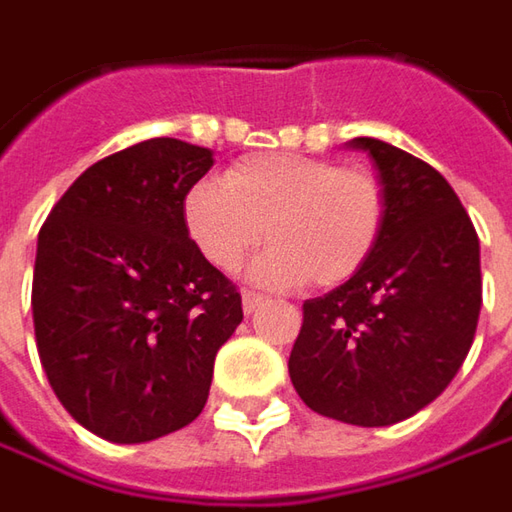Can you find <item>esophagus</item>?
<instances>
[{"mask_svg": "<svg viewBox=\"0 0 512 512\" xmlns=\"http://www.w3.org/2000/svg\"><path fill=\"white\" fill-rule=\"evenodd\" d=\"M263 297H260V294H252V291H243V311H246V314H255L257 308H260V305H263Z\"/></svg>", "mask_w": 512, "mask_h": 512, "instance_id": "34e87169", "label": "esophagus"}]
</instances>
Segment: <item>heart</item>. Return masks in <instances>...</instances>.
<instances>
[{"label": "heart", "mask_w": 512, "mask_h": 512, "mask_svg": "<svg viewBox=\"0 0 512 512\" xmlns=\"http://www.w3.org/2000/svg\"><path fill=\"white\" fill-rule=\"evenodd\" d=\"M184 229L215 269H235L263 241L257 283L339 285L378 246L387 198L370 170L300 154L243 156L224 182L201 179L182 201Z\"/></svg>", "instance_id": "obj_1"}]
</instances>
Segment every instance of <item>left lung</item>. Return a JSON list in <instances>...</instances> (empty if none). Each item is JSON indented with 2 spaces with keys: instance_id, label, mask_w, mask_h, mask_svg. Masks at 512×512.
<instances>
[{
  "instance_id": "8db88e82",
  "label": "left lung",
  "mask_w": 512,
  "mask_h": 512,
  "mask_svg": "<svg viewBox=\"0 0 512 512\" xmlns=\"http://www.w3.org/2000/svg\"><path fill=\"white\" fill-rule=\"evenodd\" d=\"M364 151L387 215L361 269L302 305L288 375L308 409L350 426H392L451 384L474 344L479 238L451 184L423 159L373 137Z\"/></svg>"
}]
</instances>
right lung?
Returning <instances> with one entry per match:
<instances>
[{
	"label": "right lung",
	"mask_w": 512,
	"mask_h": 512,
	"mask_svg": "<svg viewBox=\"0 0 512 512\" xmlns=\"http://www.w3.org/2000/svg\"><path fill=\"white\" fill-rule=\"evenodd\" d=\"M212 162L182 139L137 142L83 170L38 232L41 367L66 412L109 443L193 423L241 325V294L184 229V193Z\"/></svg>",
	"instance_id": "1"
}]
</instances>
